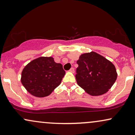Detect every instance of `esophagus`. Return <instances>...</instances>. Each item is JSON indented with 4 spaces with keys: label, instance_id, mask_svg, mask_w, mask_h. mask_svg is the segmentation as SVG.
<instances>
[{
    "label": "esophagus",
    "instance_id": "esophagus-1",
    "mask_svg": "<svg viewBox=\"0 0 135 135\" xmlns=\"http://www.w3.org/2000/svg\"><path fill=\"white\" fill-rule=\"evenodd\" d=\"M69 71H70L71 73H74V69L73 68H71V69H70V70H69Z\"/></svg>",
    "mask_w": 135,
    "mask_h": 135
}]
</instances>
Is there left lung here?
<instances>
[{"label":"left lung","mask_w":135,"mask_h":135,"mask_svg":"<svg viewBox=\"0 0 135 135\" xmlns=\"http://www.w3.org/2000/svg\"><path fill=\"white\" fill-rule=\"evenodd\" d=\"M78 84L91 96L105 94L117 79V72L111 61L95 52L84 53L77 61Z\"/></svg>","instance_id":"obj_1"}]
</instances>
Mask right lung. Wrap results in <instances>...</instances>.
<instances>
[{"instance_id":"right-lung-1","label":"right lung","mask_w":135,"mask_h":135,"mask_svg":"<svg viewBox=\"0 0 135 135\" xmlns=\"http://www.w3.org/2000/svg\"><path fill=\"white\" fill-rule=\"evenodd\" d=\"M65 73L62 65L55 62L52 57H40L25 66L21 80L30 94L43 98L51 94L61 84Z\"/></svg>"}]
</instances>
